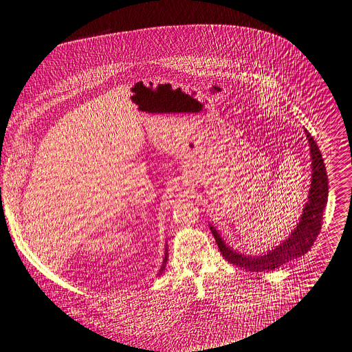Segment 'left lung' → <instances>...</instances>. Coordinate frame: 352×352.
Segmentation results:
<instances>
[{
	"instance_id": "left-lung-1",
	"label": "left lung",
	"mask_w": 352,
	"mask_h": 352,
	"mask_svg": "<svg viewBox=\"0 0 352 352\" xmlns=\"http://www.w3.org/2000/svg\"><path fill=\"white\" fill-rule=\"evenodd\" d=\"M310 153H311V188L309 192V201L306 208L302 209V215L297 228L292 232V235L276 249H272L265 256H245L241 253L233 252L229 246L218 235L214 226H210V232L218 243L221 254L225 257V261L242 267L248 272H269L280 267L282 265L297 259V257L306 254L311 246L314 245L317 236L320 235L321 225H322V212L329 199V179H327V171L324 166V160L318 150L317 143L311 134L306 130Z\"/></svg>"
}]
</instances>
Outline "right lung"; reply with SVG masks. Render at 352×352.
<instances>
[{
	"instance_id": "obj_1",
	"label": "right lung",
	"mask_w": 352,
	"mask_h": 352,
	"mask_svg": "<svg viewBox=\"0 0 352 352\" xmlns=\"http://www.w3.org/2000/svg\"><path fill=\"white\" fill-rule=\"evenodd\" d=\"M167 257H168V254L166 253V257H164V262H162V266H161V269H160V273H162V270L166 269V265H167Z\"/></svg>"
}]
</instances>
